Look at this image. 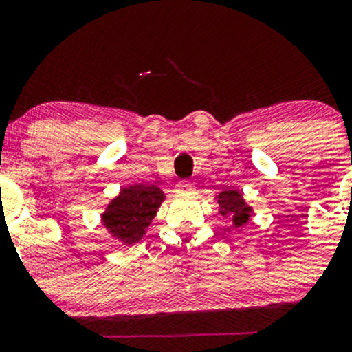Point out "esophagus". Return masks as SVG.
Masks as SVG:
<instances>
[{"label":"esophagus","mask_w":352,"mask_h":352,"mask_svg":"<svg viewBox=\"0 0 352 352\" xmlns=\"http://www.w3.org/2000/svg\"><path fill=\"white\" fill-rule=\"evenodd\" d=\"M193 188H195V185H193L192 182H187V180L179 182V185H177V192L179 193H190V192H193Z\"/></svg>","instance_id":"obj_1"}]
</instances>
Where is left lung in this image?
Listing matches in <instances>:
<instances>
[{
  "mask_svg": "<svg viewBox=\"0 0 352 352\" xmlns=\"http://www.w3.org/2000/svg\"><path fill=\"white\" fill-rule=\"evenodd\" d=\"M217 200L218 207H220V215L232 218L233 227H243L252 215V207L245 204L243 197L236 190H225V192L218 193Z\"/></svg>",
  "mask_w": 352,
  "mask_h": 352,
  "instance_id": "8db88e82",
  "label": "left lung"
}]
</instances>
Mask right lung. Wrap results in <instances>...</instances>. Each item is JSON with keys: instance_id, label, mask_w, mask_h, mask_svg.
Listing matches in <instances>:
<instances>
[{"instance_id": "obj_1", "label": "right lung", "mask_w": 352, "mask_h": 352, "mask_svg": "<svg viewBox=\"0 0 352 352\" xmlns=\"http://www.w3.org/2000/svg\"><path fill=\"white\" fill-rule=\"evenodd\" d=\"M164 199V192L155 185L124 187L102 215L104 227L124 245L137 243L145 235Z\"/></svg>"}]
</instances>
